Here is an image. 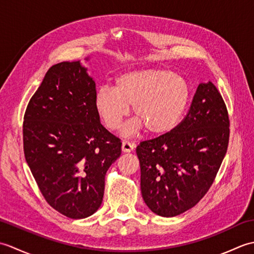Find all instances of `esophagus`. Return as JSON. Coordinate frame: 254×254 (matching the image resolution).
Returning <instances> with one entry per match:
<instances>
[{
	"instance_id": "34e87169",
	"label": "esophagus",
	"mask_w": 254,
	"mask_h": 254,
	"mask_svg": "<svg viewBox=\"0 0 254 254\" xmlns=\"http://www.w3.org/2000/svg\"><path fill=\"white\" fill-rule=\"evenodd\" d=\"M135 147V144H133L128 141H123L122 142V152L124 153H130Z\"/></svg>"
}]
</instances>
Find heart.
Returning a JSON list of instances; mask_svg holds the SVG:
<instances>
[{
    "mask_svg": "<svg viewBox=\"0 0 254 254\" xmlns=\"http://www.w3.org/2000/svg\"><path fill=\"white\" fill-rule=\"evenodd\" d=\"M190 98V88L181 76L167 69L144 68L117 77L115 88L102 86L95 95V107L109 130H118L130 106L137 117L123 128L135 134L143 126L153 134H164L180 122Z\"/></svg>",
    "mask_w": 254,
    "mask_h": 254,
    "instance_id": "obj_1",
    "label": "heart"
}]
</instances>
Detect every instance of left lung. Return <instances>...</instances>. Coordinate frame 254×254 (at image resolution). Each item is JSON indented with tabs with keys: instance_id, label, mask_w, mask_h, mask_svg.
<instances>
[{
	"instance_id": "8db88e82",
	"label": "left lung",
	"mask_w": 254,
	"mask_h": 254,
	"mask_svg": "<svg viewBox=\"0 0 254 254\" xmlns=\"http://www.w3.org/2000/svg\"><path fill=\"white\" fill-rule=\"evenodd\" d=\"M228 142L223 97L212 82L199 84L186 118L136 147L142 196L150 210L174 217L196 205L213 185Z\"/></svg>"
}]
</instances>
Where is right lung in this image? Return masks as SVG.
<instances>
[{
    "label": "right lung",
    "instance_id": "right-lung-1",
    "mask_svg": "<svg viewBox=\"0 0 254 254\" xmlns=\"http://www.w3.org/2000/svg\"><path fill=\"white\" fill-rule=\"evenodd\" d=\"M96 84L76 62L52 65L24 116V153L51 207L72 219L100 207L105 177L120 157L121 141L100 123Z\"/></svg>",
    "mask_w": 254,
    "mask_h": 254
}]
</instances>
